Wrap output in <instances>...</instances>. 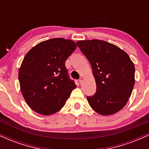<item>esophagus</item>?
Returning a JSON list of instances; mask_svg holds the SVG:
<instances>
[{"mask_svg":"<svg viewBox=\"0 0 149 149\" xmlns=\"http://www.w3.org/2000/svg\"><path fill=\"white\" fill-rule=\"evenodd\" d=\"M83 80H84V78H80V79H79V83H80V84H82V83H83Z\"/></svg>","mask_w":149,"mask_h":149,"instance_id":"obj_1","label":"esophagus"}]
</instances>
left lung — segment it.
<instances>
[{"label": "left lung", "instance_id": "obj_1", "mask_svg": "<svg viewBox=\"0 0 149 149\" xmlns=\"http://www.w3.org/2000/svg\"><path fill=\"white\" fill-rule=\"evenodd\" d=\"M91 64L96 81L95 95L88 103L103 116L116 113L127 104L134 85V65L128 54L117 46L100 40L76 42Z\"/></svg>", "mask_w": 149, "mask_h": 149}]
</instances>
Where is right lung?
I'll return each instance as SVG.
<instances>
[{"instance_id":"right-lung-1","label":"right lung","mask_w":149,"mask_h":149,"mask_svg":"<svg viewBox=\"0 0 149 149\" xmlns=\"http://www.w3.org/2000/svg\"><path fill=\"white\" fill-rule=\"evenodd\" d=\"M76 48L73 40L56 38L40 42L26 54L19 81L25 101L36 112L42 115L57 112L76 88L65 66Z\"/></svg>"}]
</instances>
